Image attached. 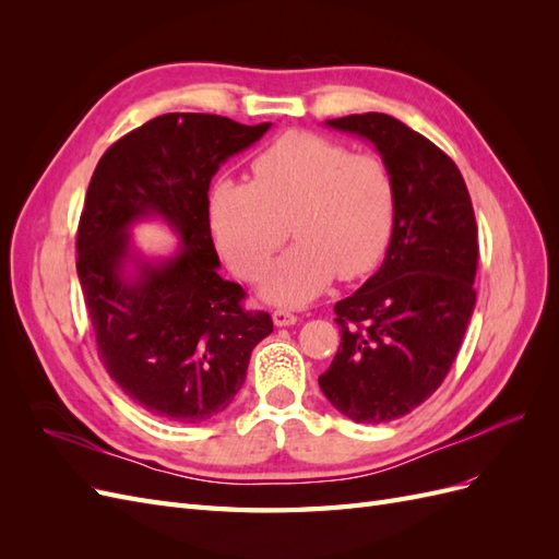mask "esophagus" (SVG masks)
I'll use <instances>...</instances> for the list:
<instances>
[{
  "mask_svg": "<svg viewBox=\"0 0 559 559\" xmlns=\"http://www.w3.org/2000/svg\"><path fill=\"white\" fill-rule=\"evenodd\" d=\"M273 321H275V326H292V324H296L298 317L289 310H275Z\"/></svg>",
  "mask_w": 559,
  "mask_h": 559,
  "instance_id": "1",
  "label": "esophagus"
}]
</instances>
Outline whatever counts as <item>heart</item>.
Here are the masks:
<instances>
[{
  "mask_svg": "<svg viewBox=\"0 0 559 559\" xmlns=\"http://www.w3.org/2000/svg\"><path fill=\"white\" fill-rule=\"evenodd\" d=\"M251 181L216 179L207 191L212 238L235 275L257 280L289 233L296 242L267 270L261 294L306 306L333 277L376 270L394 240L399 193L378 154L294 130L253 156Z\"/></svg>",
  "mask_w": 559,
  "mask_h": 559,
  "instance_id": "1",
  "label": "heart"
}]
</instances>
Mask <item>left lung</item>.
<instances>
[{
	"label": "left lung",
	"mask_w": 559,
	"mask_h": 559,
	"mask_svg": "<svg viewBox=\"0 0 559 559\" xmlns=\"http://www.w3.org/2000/svg\"><path fill=\"white\" fill-rule=\"evenodd\" d=\"M359 134L392 167L394 240L359 292L335 302L341 347L319 386L359 425L408 415L445 380L476 306L478 226L462 173L425 134L386 114L326 121Z\"/></svg>",
	"instance_id": "left-lung-1"
}]
</instances>
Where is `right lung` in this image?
I'll return each mask as SVG.
<instances>
[{
    "label": "right lung",
    "mask_w": 559,
    "mask_h": 559,
    "mask_svg": "<svg viewBox=\"0 0 559 559\" xmlns=\"http://www.w3.org/2000/svg\"><path fill=\"white\" fill-rule=\"evenodd\" d=\"M270 123L214 114H163L114 142L88 183L76 233V273L97 354L111 380L151 415L195 425L226 411L251 349L273 319L242 306L245 289L216 273L207 191L218 165ZM160 215L182 238L173 260L124 275L127 228Z\"/></svg>",
    "instance_id": "1"
}]
</instances>
